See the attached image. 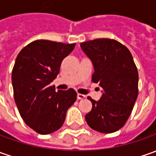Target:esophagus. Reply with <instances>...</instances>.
<instances>
[{
  "label": "esophagus",
  "mask_w": 156,
  "mask_h": 156,
  "mask_svg": "<svg viewBox=\"0 0 156 156\" xmlns=\"http://www.w3.org/2000/svg\"><path fill=\"white\" fill-rule=\"evenodd\" d=\"M77 98H78V99H83L84 98H85V96L83 94H80V93H78V95H77Z\"/></svg>",
  "instance_id": "obj_1"
}]
</instances>
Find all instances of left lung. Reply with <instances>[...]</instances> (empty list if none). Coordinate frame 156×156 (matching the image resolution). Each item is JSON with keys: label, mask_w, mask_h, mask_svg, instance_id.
I'll use <instances>...</instances> for the list:
<instances>
[{"label": "left lung", "mask_w": 156, "mask_h": 156, "mask_svg": "<svg viewBox=\"0 0 156 156\" xmlns=\"http://www.w3.org/2000/svg\"><path fill=\"white\" fill-rule=\"evenodd\" d=\"M80 46L92 62V81L103 89L98 101L88 98L92 109L85 115L86 122L100 133L117 131L129 117L138 95V72L133 57L126 46L110 39L86 41Z\"/></svg>", "instance_id": "1"}]
</instances>
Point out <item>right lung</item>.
Masks as SVG:
<instances>
[{
	"label": "right lung",
	"mask_w": 156,
	"mask_h": 156,
	"mask_svg": "<svg viewBox=\"0 0 156 156\" xmlns=\"http://www.w3.org/2000/svg\"><path fill=\"white\" fill-rule=\"evenodd\" d=\"M74 47L75 44L38 40L25 46L16 58L12 72L14 101L25 123L41 135L60 129L77 99L73 89L56 91L50 86Z\"/></svg>",
	"instance_id": "right-lung-1"
}]
</instances>
